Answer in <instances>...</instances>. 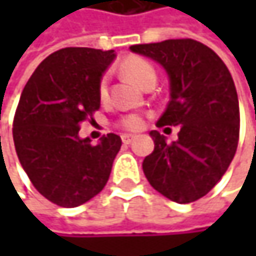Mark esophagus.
I'll return each instance as SVG.
<instances>
[{"mask_svg":"<svg viewBox=\"0 0 256 256\" xmlns=\"http://www.w3.org/2000/svg\"><path fill=\"white\" fill-rule=\"evenodd\" d=\"M134 139V136L133 134H123L122 136V140H123V144H132V140Z\"/></svg>","mask_w":256,"mask_h":256,"instance_id":"obj_1","label":"esophagus"}]
</instances>
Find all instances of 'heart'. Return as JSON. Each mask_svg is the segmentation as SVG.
I'll return each mask as SVG.
<instances>
[{
    "label": "heart",
    "mask_w": 256,
    "mask_h": 256,
    "mask_svg": "<svg viewBox=\"0 0 256 256\" xmlns=\"http://www.w3.org/2000/svg\"><path fill=\"white\" fill-rule=\"evenodd\" d=\"M122 70L126 76H128L132 80H134L142 87H145L148 82L157 80V70H156L154 64L151 60L142 58V56H128V59L123 62ZM98 96L100 100L108 99V76H104L99 80ZM118 124H120V128H126V130L136 132V130L144 128V117L138 112H132V114L122 117Z\"/></svg>",
    "instance_id": "1"
}]
</instances>
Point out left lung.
<instances>
[{
	"mask_svg": "<svg viewBox=\"0 0 256 256\" xmlns=\"http://www.w3.org/2000/svg\"><path fill=\"white\" fill-rule=\"evenodd\" d=\"M130 50L158 62L170 80V100L157 126H180L172 144L150 132L154 151L142 163L144 174L169 200L196 202L220 182L237 150L240 111L230 71L212 48L191 38Z\"/></svg>",
	"mask_w": 256,
	"mask_h": 256,
	"instance_id": "left-lung-1",
	"label": "left lung"
}]
</instances>
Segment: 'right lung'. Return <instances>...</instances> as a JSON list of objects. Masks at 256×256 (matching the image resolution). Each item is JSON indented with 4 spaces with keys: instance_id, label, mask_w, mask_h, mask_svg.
<instances>
[{
    "instance_id": "1",
    "label": "right lung",
    "mask_w": 256,
    "mask_h": 256,
    "mask_svg": "<svg viewBox=\"0 0 256 256\" xmlns=\"http://www.w3.org/2000/svg\"><path fill=\"white\" fill-rule=\"evenodd\" d=\"M114 50L66 47L46 58L28 80L14 120L19 162L36 191L62 208H77L106 185L122 139L108 133L98 145L78 136L100 108L98 84Z\"/></svg>"
}]
</instances>
